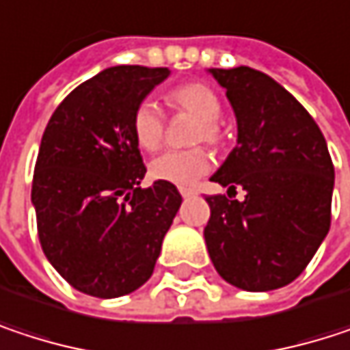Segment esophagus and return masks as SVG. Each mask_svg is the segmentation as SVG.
Returning <instances> with one entry per match:
<instances>
[{
    "label": "esophagus",
    "mask_w": 350,
    "mask_h": 350,
    "mask_svg": "<svg viewBox=\"0 0 350 350\" xmlns=\"http://www.w3.org/2000/svg\"><path fill=\"white\" fill-rule=\"evenodd\" d=\"M180 194H182L184 198H190V196L196 194V190H194V188H184V186H182V188H180Z\"/></svg>",
    "instance_id": "obj_1"
}]
</instances>
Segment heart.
<instances>
[{
	"label": "heart",
	"instance_id": "heart-1",
	"mask_svg": "<svg viewBox=\"0 0 350 350\" xmlns=\"http://www.w3.org/2000/svg\"><path fill=\"white\" fill-rule=\"evenodd\" d=\"M166 103L174 113H188L198 119L192 144L206 142L208 146L223 148L227 142L225 127L221 125V99L219 95L204 83H184L166 93ZM131 133L135 144L154 152L160 148L166 133V119L162 109L152 99H142L131 113ZM213 166V156L204 148L190 150H170L156 156L150 162V176L160 182H168L176 186L194 184L206 174Z\"/></svg>",
	"mask_w": 350,
	"mask_h": 350
}]
</instances>
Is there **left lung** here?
I'll return each mask as SVG.
<instances>
[{"label":"left lung","mask_w":350,"mask_h":350,"mask_svg":"<svg viewBox=\"0 0 350 350\" xmlns=\"http://www.w3.org/2000/svg\"><path fill=\"white\" fill-rule=\"evenodd\" d=\"M237 117V146L213 182L204 241L219 275L247 292L292 284L330 229L334 166L312 115L271 77L211 68ZM241 185L245 200L232 198Z\"/></svg>","instance_id":"1"}]
</instances>
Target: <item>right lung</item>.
Masks as SVG:
<instances>
[{"label": "right lung", "mask_w": 350, "mask_h": 350, "mask_svg": "<svg viewBox=\"0 0 350 350\" xmlns=\"http://www.w3.org/2000/svg\"><path fill=\"white\" fill-rule=\"evenodd\" d=\"M168 68L111 66L70 91L52 113L32 180L38 239L79 292L125 296L154 273L182 196L139 182L146 166L131 133L135 105Z\"/></svg>", "instance_id": "right-lung-1"}]
</instances>
